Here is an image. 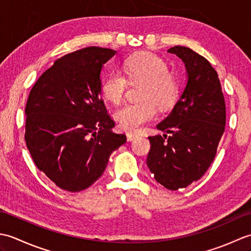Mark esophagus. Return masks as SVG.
Instances as JSON below:
<instances>
[{
  "label": "esophagus",
  "instance_id": "34e87169",
  "mask_svg": "<svg viewBox=\"0 0 251 251\" xmlns=\"http://www.w3.org/2000/svg\"><path fill=\"white\" fill-rule=\"evenodd\" d=\"M127 140L128 141H132L136 138V135L135 134H132V132H127Z\"/></svg>",
  "mask_w": 251,
  "mask_h": 251
}]
</instances>
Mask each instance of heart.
<instances>
[{
    "mask_svg": "<svg viewBox=\"0 0 251 251\" xmlns=\"http://www.w3.org/2000/svg\"><path fill=\"white\" fill-rule=\"evenodd\" d=\"M124 74L131 82H142L139 101L123 105L114 117L123 130L136 131L154 119L157 105L167 109L178 95L175 78L168 73V67L161 58L150 52H138L124 62ZM126 88V78L120 71L109 74L101 84V93L112 103L119 104Z\"/></svg>",
    "mask_w": 251,
    "mask_h": 251,
    "instance_id": "heart-1",
    "label": "heart"
}]
</instances>
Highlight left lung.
Listing matches in <instances>:
<instances>
[{"instance_id":"left-lung-1","label":"left lung","mask_w":251,"mask_h":251,"mask_svg":"<svg viewBox=\"0 0 251 251\" xmlns=\"http://www.w3.org/2000/svg\"><path fill=\"white\" fill-rule=\"evenodd\" d=\"M168 52L183 61L188 81L172 112L156 126L166 135L149 137L147 165L158 183L176 191L201 179L214 161L225 132L226 103L218 73L206 58L184 46Z\"/></svg>"}]
</instances>
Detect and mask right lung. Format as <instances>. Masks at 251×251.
<instances>
[{
    "instance_id": "obj_1",
    "label": "right lung",
    "mask_w": 251,
    "mask_h": 251,
    "mask_svg": "<svg viewBox=\"0 0 251 251\" xmlns=\"http://www.w3.org/2000/svg\"><path fill=\"white\" fill-rule=\"evenodd\" d=\"M116 50L86 47L56 60L32 87L25 139L32 158L60 189H87L112 152L126 142L115 134L101 98L100 74Z\"/></svg>"
}]
</instances>
